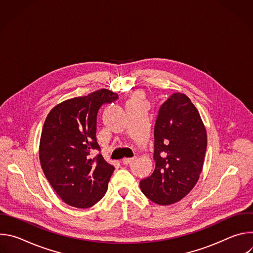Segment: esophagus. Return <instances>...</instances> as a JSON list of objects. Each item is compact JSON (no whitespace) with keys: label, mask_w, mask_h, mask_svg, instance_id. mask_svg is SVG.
Wrapping results in <instances>:
<instances>
[{"label":"esophagus","mask_w":253,"mask_h":253,"mask_svg":"<svg viewBox=\"0 0 253 253\" xmlns=\"http://www.w3.org/2000/svg\"><path fill=\"white\" fill-rule=\"evenodd\" d=\"M135 160V157H132V158H124L123 159V163L125 164V165H128V164H130L131 162H133Z\"/></svg>","instance_id":"obj_1"}]
</instances>
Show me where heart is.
Here are the masks:
<instances>
[{"label": "heart", "mask_w": 253, "mask_h": 253, "mask_svg": "<svg viewBox=\"0 0 253 253\" xmlns=\"http://www.w3.org/2000/svg\"><path fill=\"white\" fill-rule=\"evenodd\" d=\"M143 102H144V93L141 91L135 92L129 101V103H143Z\"/></svg>", "instance_id": "1"}]
</instances>
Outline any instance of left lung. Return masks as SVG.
<instances>
[{"instance_id": "obj_1", "label": "left lung", "mask_w": 253, "mask_h": 253, "mask_svg": "<svg viewBox=\"0 0 253 253\" xmlns=\"http://www.w3.org/2000/svg\"><path fill=\"white\" fill-rule=\"evenodd\" d=\"M207 147L198 110L182 93H173L160 107L154 126L155 169L140 181L141 191L160 205L185 197L197 183Z\"/></svg>"}]
</instances>
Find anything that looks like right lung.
<instances>
[{
	"mask_svg": "<svg viewBox=\"0 0 253 253\" xmlns=\"http://www.w3.org/2000/svg\"><path fill=\"white\" fill-rule=\"evenodd\" d=\"M118 95L107 89L66 100L48 114L40 140V162L51 186L68 205L88 208L105 195L114 166L99 153L97 114Z\"/></svg>",
	"mask_w": 253,
	"mask_h": 253,
	"instance_id": "add662e5",
	"label": "right lung"
}]
</instances>
